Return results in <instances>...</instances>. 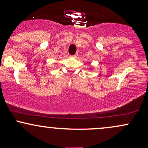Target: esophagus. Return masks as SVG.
<instances>
[{
	"mask_svg": "<svg viewBox=\"0 0 148 148\" xmlns=\"http://www.w3.org/2000/svg\"><path fill=\"white\" fill-rule=\"evenodd\" d=\"M78 56V53H76L74 54V55L73 56H74V57H76V56Z\"/></svg>",
	"mask_w": 148,
	"mask_h": 148,
	"instance_id": "esophagus-1",
	"label": "esophagus"
}]
</instances>
